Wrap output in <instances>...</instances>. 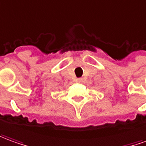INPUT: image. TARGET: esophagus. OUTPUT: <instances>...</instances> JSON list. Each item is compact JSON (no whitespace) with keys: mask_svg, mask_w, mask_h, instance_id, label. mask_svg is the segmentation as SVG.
Wrapping results in <instances>:
<instances>
[{"mask_svg":"<svg viewBox=\"0 0 146 146\" xmlns=\"http://www.w3.org/2000/svg\"><path fill=\"white\" fill-rule=\"evenodd\" d=\"M81 81H82V79H81V78H77V79H76V81H77V82H81Z\"/></svg>","mask_w":146,"mask_h":146,"instance_id":"obj_1","label":"esophagus"}]
</instances>
